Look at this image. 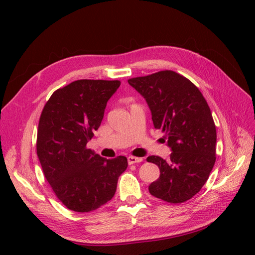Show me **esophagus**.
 <instances>
[{
  "instance_id": "1",
  "label": "esophagus",
  "mask_w": 255,
  "mask_h": 255,
  "mask_svg": "<svg viewBox=\"0 0 255 255\" xmlns=\"http://www.w3.org/2000/svg\"><path fill=\"white\" fill-rule=\"evenodd\" d=\"M142 158H137V156H128V163L129 164H134V163H140L142 162Z\"/></svg>"
}]
</instances>
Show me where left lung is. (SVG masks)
<instances>
[{
  "instance_id": "left-lung-1",
  "label": "left lung",
  "mask_w": 255,
  "mask_h": 255,
  "mask_svg": "<svg viewBox=\"0 0 255 255\" xmlns=\"http://www.w3.org/2000/svg\"><path fill=\"white\" fill-rule=\"evenodd\" d=\"M151 111L154 128L161 129L172 153L169 160L150 155L160 177L149 186L154 197L184 203L208 180L216 162V126L210 108L191 81L171 70L128 80Z\"/></svg>"
}]
</instances>
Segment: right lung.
I'll return each instance as SVG.
<instances>
[{
    "instance_id": "add662e5",
    "label": "right lung",
    "mask_w": 255,
    "mask_h": 255,
    "mask_svg": "<svg viewBox=\"0 0 255 255\" xmlns=\"http://www.w3.org/2000/svg\"><path fill=\"white\" fill-rule=\"evenodd\" d=\"M119 81L78 80L53 92L41 112L37 155L56 196L78 213L100 208L114 197L126 156L105 159L88 149Z\"/></svg>"
}]
</instances>
